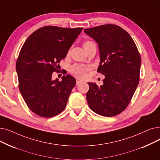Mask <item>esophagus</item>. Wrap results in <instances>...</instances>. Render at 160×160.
Here are the masks:
<instances>
[{"label": "esophagus", "instance_id": "34e87169", "mask_svg": "<svg viewBox=\"0 0 160 160\" xmlns=\"http://www.w3.org/2000/svg\"><path fill=\"white\" fill-rule=\"evenodd\" d=\"M81 83H82V81L80 80H79V79L76 80V85H78V84H81Z\"/></svg>", "mask_w": 160, "mask_h": 160}]
</instances>
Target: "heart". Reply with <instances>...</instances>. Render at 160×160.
I'll return each mask as SVG.
<instances>
[{
  "instance_id": "b5f03b06",
  "label": "heart",
  "mask_w": 160,
  "mask_h": 160,
  "mask_svg": "<svg viewBox=\"0 0 160 160\" xmlns=\"http://www.w3.org/2000/svg\"><path fill=\"white\" fill-rule=\"evenodd\" d=\"M95 44L94 42L92 41H86L84 44V48H86L90 46ZM69 52H68V54H69ZM89 67L87 65H80V64H76L72 65L71 67V73L74 75L76 77H77L80 79H84L86 77L87 72L89 70Z\"/></svg>"
}]
</instances>
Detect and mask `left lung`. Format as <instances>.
I'll return each instance as SVG.
<instances>
[{
  "label": "left lung",
  "instance_id": "obj_1",
  "mask_svg": "<svg viewBox=\"0 0 160 160\" xmlns=\"http://www.w3.org/2000/svg\"><path fill=\"white\" fill-rule=\"evenodd\" d=\"M84 32L98 44L97 72L105 76L100 87L88 83V105L99 115L116 116L128 106L139 82L140 53L129 34L118 25H102L85 29Z\"/></svg>",
  "mask_w": 160,
  "mask_h": 160
}]
</instances>
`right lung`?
Listing matches in <instances>:
<instances>
[{"mask_svg": "<svg viewBox=\"0 0 160 160\" xmlns=\"http://www.w3.org/2000/svg\"><path fill=\"white\" fill-rule=\"evenodd\" d=\"M82 29L46 26L32 32L23 44L16 65L19 89L37 115L51 118L65 108L76 80L67 74L59 82L52 75L59 71V63Z\"/></svg>", "mask_w": 160, "mask_h": 160, "instance_id": "obj_1", "label": "right lung"}]
</instances>
